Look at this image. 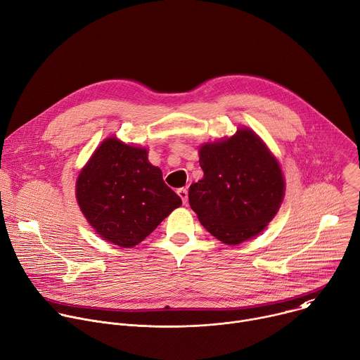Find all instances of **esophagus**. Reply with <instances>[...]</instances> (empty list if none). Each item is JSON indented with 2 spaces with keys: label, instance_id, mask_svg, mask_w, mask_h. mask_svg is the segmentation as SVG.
I'll return each mask as SVG.
<instances>
[{
  "label": "esophagus",
  "instance_id": "esophagus-1",
  "mask_svg": "<svg viewBox=\"0 0 360 360\" xmlns=\"http://www.w3.org/2000/svg\"><path fill=\"white\" fill-rule=\"evenodd\" d=\"M176 192L179 195V198L182 200V202L186 204V201H188V189L186 188H179Z\"/></svg>",
  "mask_w": 360,
  "mask_h": 360
}]
</instances>
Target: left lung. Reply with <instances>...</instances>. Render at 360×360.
Here are the masks:
<instances>
[{"instance_id":"left-lung-1","label":"left lung","mask_w":360,"mask_h":360,"mask_svg":"<svg viewBox=\"0 0 360 360\" xmlns=\"http://www.w3.org/2000/svg\"><path fill=\"white\" fill-rule=\"evenodd\" d=\"M204 178L189 186V205L205 230L228 245L259 234L284 198L276 156L251 129L200 148Z\"/></svg>"}]
</instances>
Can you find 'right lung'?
Here are the masks:
<instances>
[{
  "instance_id": "add662e5",
  "label": "right lung",
  "mask_w": 360,
  "mask_h": 360,
  "mask_svg": "<svg viewBox=\"0 0 360 360\" xmlns=\"http://www.w3.org/2000/svg\"><path fill=\"white\" fill-rule=\"evenodd\" d=\"M76 198L93 230L123 248L143 241L182 205L162 171L148 160V150L117 138L94 150L77 178Z\"/></svg>"
}]
</instances>
